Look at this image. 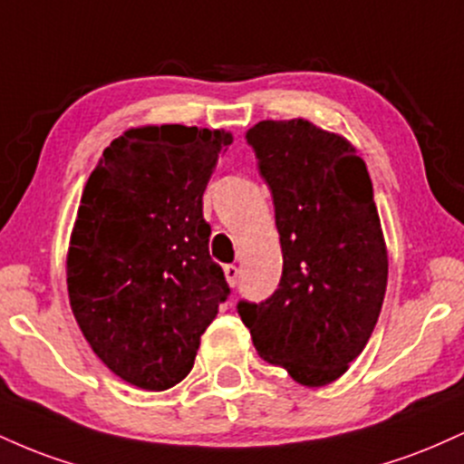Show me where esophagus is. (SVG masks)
<instances>
[{"label":"esophagus","mask_w":464,"mask_h":464,"mask_svg":"<svg viewBox=\"0 0 464 464\" xmlns=\"http://www.w3.org/2000/svg\"><path fill=\"white\" fill-rule=\"evenodd\" d=\"M225 276H227V284L231 285V287H236L237 285V279H239V268H237V266H233V264L225 266Z\"/></svg>","instance_id":"esophagus-1"}]
</instances>
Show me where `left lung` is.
<instances>
[{
    "instance_id": "obj_1",
    "label": "left lung",
    "mask_w": 464,
    "mask_h": 464,
    "mask_svg": "<svg viewBox=\"0 0 464 464\" xmlns=\"http://www.w3.org/2000/svg\"><path fill=\"white\" fill-rule=\"evenodd\" d=\"M246 141L273 191L284 273L270 299L237 312L259 358L327 386L366 347L386 295L371 177L351 141L301 117L259 121Z\"/></svg>"
}]
</instances>
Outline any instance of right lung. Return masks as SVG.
Returning a JSON list of instances; mask_svg holds the SVG:
<instances>
[{
    "label": "right lung",
    "instance_id": "1",
    "mask_svg": "<svg viewBox=\"0 0 464 464\" xmlns=\"http://www.w3.org/2000/svg\"><path fill=\"white\" fill-rule=\"evenodd\" d=\"M231 141V132L198 126L129 129L82 189L67 250L69 305L93 353L143 391L188 377L228 296L202 194Z\"/></svg>",
    "mask_w": 464,
    "mask_h": 464
}]
</instances>
